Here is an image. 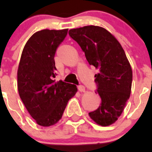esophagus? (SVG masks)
Returning <instances> with one entry per match:
<instances>
[{
	"instance_id": "esophagus-1",
	"label": "esophagus",
	"mask_w": 152,
	"mask_h": 152,
	"mask_svg": "<svg viewBox=\"0 0 152 152\" xmlns=\"http://www.w3.org/2000/svg\"><path fill=\"white\" fill-rule=\"evenodd\" d=\"M78 91H80V92H84L85 91V88H84V86L83 85H80L78 86Z\"/></svg>"
}]
</instances>
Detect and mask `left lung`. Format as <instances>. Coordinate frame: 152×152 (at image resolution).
I'll return each instance as SVG.
<instances>
[{
  "label": "left lung",
  "instance_id": "1",
  "mask_svg": "<svg viewBox=\"0 0 152 152\" xmlns=\"http://www.w3.org/2000/svg\"><path fill=\"white\" fill-rule=\"evenodd\" d=\"M69 36L84 51L91 65L98 70L94 76L100 106L89 113L101 126L113 124L121 116L131 94L132 71L123 47L113 35L98 26L70 29Z\"/></svg>",
  "mask_w": 152,
  "mask_h": 152
}]
</instances>
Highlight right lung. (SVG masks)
<instances>
[{"label": "right lung", "instance_id": "right-lung-1", "mask_svg": "<svg viewBox=\"0 0 152 152\" xmlns=\"http://www.w3.org/2000/svg\"><path fill=\"white\" fill-rule=\"evenodd\" d=\"M68 30L42 29L35 33L26 42L19 63V95L30 116L44 127L59 121L68 100L77 91L74 84L53 80L55 54Z\"/></svg>", "mask_w": 152, "mask_h": 152}]
</instances>
